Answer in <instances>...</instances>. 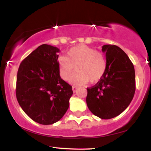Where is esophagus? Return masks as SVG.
Segmentation results:
<instances>
[{
    "mask_svg": "<svg viewBox=\"0 0 151 151\" xmlns=\"http://www.w3.org/2000/svg\"><path fill=\"white\" fill-rule=\"evenodd\" d=\"M72 89H73V91L74 93H76L78 91V88L77 87V86H73V87H72Z\"/></svg>",
    "mask_w": 151,
    "mask_h": 151,
    "instance_id": "obj_1",
    "label": "esophagus"
}]
</instances>
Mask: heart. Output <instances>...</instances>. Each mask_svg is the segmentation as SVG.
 Segmentation results:
<instances>
[{"instance_id":"b5f03b06","label":"heart","mask_w":151,"mask_h":151,"mask_svg":"<svg viewBox=\"0 0 151 151\" xmlns=\"http://www.w3.org/2000/svg\"><path fill=\"white\" fill-rule=\"evenodd\" d=\"M59 73L64 80H69L76 70L70 82L74 84H84L98 82L104 75L107 63L104 55L94 48L85 45L72 47L67 56L58 59Z\"/></svg>"}]
</instances>
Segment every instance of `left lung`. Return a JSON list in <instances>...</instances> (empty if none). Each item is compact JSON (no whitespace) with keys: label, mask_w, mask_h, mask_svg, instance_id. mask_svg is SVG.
Instances as JSON below:
<instances>
[{"label":"left lung","mask_w":151,"mask_h":151,"mask_svg":"<svg viewBox=\"0 0 151 151\" xmlns=\"http://www.w3.org/2000/svg\"><path fill=\"white\" fill-rule=\"evenodd\" d=\"M107 67L104 75L87 88L86 104L93 114L108 119L117 116L129 106L135 91L134 66L122 49L105 45Z\"/></svg>","instance_id":"8db88e82"}]
</instances>
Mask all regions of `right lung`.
<instances>
[{"mask_svg":"<svg viewBox=\"0 0 151 151\" xmlns=\"http://www.w3.org/2000/svg\"><path fill=\"white\" fill-rule=\"evenodd\" d=\"M57 47L43 44L21 62L16 98L24 112L40 124L57 122L69 106L72 86L60 78Z\"/></svg>","mask_w":151,"mask_h":151,"instance_id":"obj_1","label":"right lung"}]
</instances>
